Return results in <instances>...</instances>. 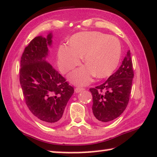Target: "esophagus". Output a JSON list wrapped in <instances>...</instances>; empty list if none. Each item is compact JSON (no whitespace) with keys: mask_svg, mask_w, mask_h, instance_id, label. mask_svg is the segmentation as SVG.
Masks as SVG:
<instances>
[{"mask_svg":"<svg viewBox=\"0 0 157 157\" xmlns=\"http://www.w3.org/2000/svg\"><path fill=\"white\" fill-rule=\"evenodd\" d=\"M85 89L82 88V87H76L75 90V91L76 93H79L82 92V91H83Z\"/></svg>","mask_w":157,"mask_h":157,"instance_id":"34e87169","label":"esophagus"}]
</instances>
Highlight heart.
Returning <instances> with one entry per match:
<instances>
[{"label":"heart","instance_id":"heart-1","mask_svg":"<svg viewBox=\"0 0 157 157\" xmlns=\"http://www.w3.org/2000/svg\"><path fill=\"white\" fill-rule=\"evenodd\" d=\"M69 44L58 48V66L63 73H67L80 64L83 56L86 65L68 76L75 85H87L94 75L98 78L110 76L120 62L121 45L113 36L99 32H79L71 37Z\"/></svg>","mask_w":157,"mask_h":157}]
</instances>
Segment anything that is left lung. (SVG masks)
Masks as SVG:
<instances>
[{"label":"left lung","mask_w":157,"mask_h":157,"mask_svg":"<svg viewBox=\"0 0 157 157\" xmlns=\"http://www.w3.org/2000/svg\"><path fill=\"white\" fill-rule=\"evenodd\" d=\"M134 77L130 51L122 65L102 85L90 89L92 94V119L105 123L120 116L128 104Z\"/></svg>","instance_id":"1"}]
</instances>
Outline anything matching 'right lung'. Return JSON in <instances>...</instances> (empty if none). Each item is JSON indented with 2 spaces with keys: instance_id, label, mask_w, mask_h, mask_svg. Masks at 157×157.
Returning a JSON list of instances; mask_svg holds the SVG:
<instances>
[{
  "instance_id": "right-lung-1",
  "label": "right lung",
  "mask_w": 157,
  "mask_h": 157,
  "mask_svg": "<svg viewBox=\"0 0 157 157\" xmlns=\"http://www.w3.org/2000/svg\"><path fill=\"white\" fill-rule=\"evenodd\" d=\"M52 33L39 36L25 48L20 60V82L25 102L34 116L45 125L61 123L74 88L46 60Z\"/></svg>"
}]
</instances>
